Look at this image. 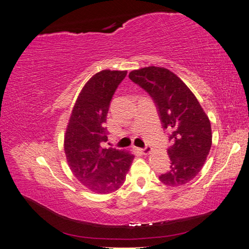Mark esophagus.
Wrapping results in <instances>:
<instances>
[{"instance_id": "obj_1", "label": "esophagus", "mask_w": 249, "mask_h": 249, "mask_svg": "<svg viewBox=\"0 0 249 249\" xmlns=\"http://www.w3.org/2000/svg\"><path fill=\"white\" fill-rule=\"evenodd\" d=\"M138 150H140V152H141L142 154L146 155V154H149L150 152H152V147L148 146V145H146L144 148H138Z\"/></svg>"}]
</instances>
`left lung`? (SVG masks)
<instances>
[{
	"instance_id": "1",
	"label": "left lung",
	"mask_w": 249,
	"mask_h": 249,
	"mask_svg": "<svg viewBox=\"0 0 249 249\" xmlns=\"http://www.w3.org/2000/svg\"><path fill=\"white\" fill-rule=\"evenodd\" d=\"M129 78L150 95L163 129L170 132V169L160 180L167 186L187 184L201 170L212 145L208 116L185 83L164 67L133 71Z\"/></svg>"
}]
</instances>
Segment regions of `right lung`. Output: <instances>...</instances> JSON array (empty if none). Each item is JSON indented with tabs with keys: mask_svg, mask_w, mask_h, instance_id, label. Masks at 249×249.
Returning a JSON list of instances; mask_svg holds the SVG:
<instances>
[{
	"mask_svg": "<svg viewBox=\"0 0 249 249\" xmlns=\"http://www.w3.org/2000/svg\"><path fill=\"white\" fill-rule=\"evenodd\" d=\"M126 71H102L90 79L74 104L64 137V152L72 173L90 191L106 194L124 183L134 155L103 148L108 140L105 126L113 94Z\"/></svg>",
	"mask_w": 249,
	"mask_h": 249,
	"instance_id": "1",
	"label": "right lung"
}]
</instances>
